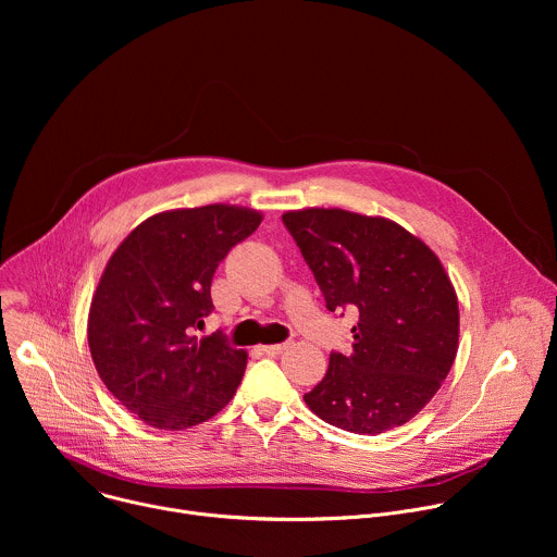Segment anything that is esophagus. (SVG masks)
<instances>
[{
  "instance_id": "34e87169",
  "label": "esophagus",
  "mask_w": 557,
  "mask_h": 557,
  "mask_svg": "<svg viewBox=\"0 0 557 557\" xmlns=\"http://www.w3.org/2000/svg\"><path fill=\"white\" fill-rule=\"evenodd\" d=\"M288 348V344H269V346H262V350L267 352V355H280V352H284Z\"/></svg>"
}]
</instances>
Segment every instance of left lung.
I'll return each instance as SVG.
<instances>
[{"label": "left lung", "instance_id": "obj_1", "mask_svg": "<svg viewBox=\"0 0 557 557\" xmlns=\"http://www.w3.org/2000/svg\"><path fill=\"white\" fill-rule=\"evenodd\" d=\"M329 310L352 306V352H333L304 401L322 421L381 434L414 419L458 352V297L438 256L401 224L346 209L282 215Z\"/></svg>", "mask_w": 557, "mask_h": 557}]
</instances>
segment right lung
<instances>
[{
	"instance_id": "obj_1",
	"label": "right lung",
	"mask_w": 557,
	"mask_h": 557,
	"mask_svg": "<svg viewBox=\"0 0 557 557\" xmlns=\"http://www.w3.org/2000/svg\"><path fill=\"white\" fill-rule=\"evenodd\" d=\"M258 209L205 205L143 220L108 260L88 312V346L108 389L143 423L178 432L215 417L243 381L247 350L196 337L224 256Z\"/></svg>"
}]
</instances>
